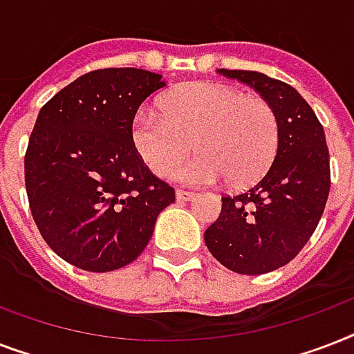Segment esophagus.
<instances>
[{
	"mask_svg": "<svg viewBox=\"0 0 354 354\" xmlns=\"http://www.w3.org/2000/svg\"><path fill=\"white\" fill-rule=\"evenodd\" d=\"M194 198V193L191 191H182V189H178L176 191V200L178 202H189V200Z\"/></svg>",
	"mask_w": 354,
	"mask_h": 354,
	"instance_id": "esophagus-1",
	"label": "esophagus"
}]
</instances>
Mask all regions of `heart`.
<instances>
[{"label": "heart", "instance_id": "1", "mask_svg": "<svg viewBox=\"0 0 354 354\" xmlns=\"http://www.w3.org/2000/svg\"><path fill=\"white\" fill-rule=\"evenodd\" d=\"M161 110H139L130 138L139 158L158 176H169L191 146L199 154L174 171L189 185L227 178L232 185L257 180L274 158L279 122L263 97L216 82H191L161 101Z\"/></svg>", "mask_w": 354, "mask_h": 354}]
</instances>
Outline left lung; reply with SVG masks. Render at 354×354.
I'll use <instances>...</instances> for the list:
<instances>
[{
	"label": "left lung",
	"mask_w": 354,
	"mask_h": 354,
	"mask_svg": "<svg viewBox=\"0 0 354 354\" xmlns=\"http://www.w3.org/2000/svg\"><path fill=\"white\" fill-rule=\"evenodd\" d=\"M274 108V161L250 189L222 196L221 216L204 233L213 257L236 274H268L290 263L313 236L329 198V149L322 122L290 84L257 71L218 69Z\"/></svg>",
	"instance_id": "1"
}]
</instances>
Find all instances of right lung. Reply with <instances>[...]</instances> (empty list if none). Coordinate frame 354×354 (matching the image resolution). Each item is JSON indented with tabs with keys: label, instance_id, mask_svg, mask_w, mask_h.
Returning a JSON list of instances; mask_svg holds the SVG:
<instances>
[{
	"label": "right lung",
	"instance_id": "right-lung-1",
	"mask_svg": "<svg viewBox=\"0 0 354 354\" xmlns=\"http://www.w3.org/2000/svg\"><path fill=\"white\" fill-rule=\"evenodd\" d=\"M161 75L106 68L82 75L41 106L25 152V191L36 227L58 257L112 272L139 257L174 189L132 145L139 106Z\"/></svg>",
	"mask_w": 354,
	"mask_h": 354
}]
</instances>
